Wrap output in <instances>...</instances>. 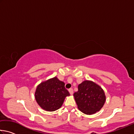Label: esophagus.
<instances>
[{
  "label": "esophagus",
  "instance_id": "34e87169",
  "mask_svg": "<svg viewBox=\"0 0 134 134\" xmlns=\"http://www.w3.org/2000/svg\"><path fill=\"white\" fill-rule=\"evenodd\" d=\"M69 92L70 93V94H71V95H72V94H73V90H72V89H70L69 90Z\"/></svg>",
  "mask_w": 134,
  "mask_h": 134
}]
</instances>
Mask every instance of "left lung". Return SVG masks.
<instances>
[{
    "mask_svg": "<svg viewBox=\"0 0 134 134\" xmlns=\"http://www.w3.org/2000/svg\"><path fill=\"white\" fill-rule=\"evenodd\" d=\"M79 109L87 115L96 113L103 107L106 100L103 90L92 81L85 80L78 86L73 94Z\"/></svg>",
    "mask_w": 134,
    "mask_h": 134,
    "instance_id": "1",
    "label": "left lung"
}]
</instances>
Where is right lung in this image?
Instances as JSON below:
<instances>
[{
	"label": "right lung",
	"mask_w": 134,
	"mask_h": 134,
	"mask_svg": "<svg viewBox=\"0 0 134 134\" xmlns=\"http://www.w3.org/2000/svg\"><path fill=\"white\" fill-rule=\"evenodd\" d=\"M69 92L65 88V83L57 77L43 81L37 86L35 97L38 105L43 109L53 112L60 109Z\"/></svg>",
	"instance_id": "obj_1"
}]
</instances>
